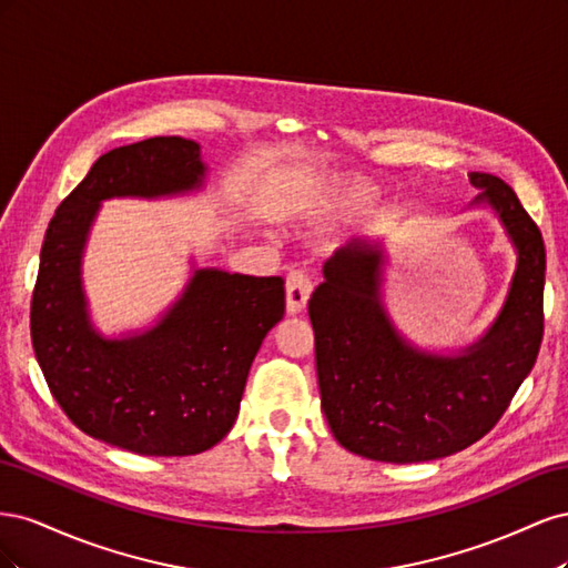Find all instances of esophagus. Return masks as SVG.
<instances>
[{
	"label": "esophagus",
	"mask_w": 568,
	"mask_h": 568,
	"mask_svg": "<svg viewBox=\"0 0 568 568\" xmlns=\"http://www.w3.org/2000/svg\"><path fill=\"white\" fill-rule=\"evenodd\" d=\"M313 294L311 274L305 270H291L286 274V313L296 315L307 305V298Z\"/></svg>",
	"instance_id": "34e87169"
}]
</instances>
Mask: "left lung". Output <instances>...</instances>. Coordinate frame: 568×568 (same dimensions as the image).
Wrapping results in <instances>:
<instances>
[{
	"label": "left lung",
	"mask_w": 568,
	"mask_h": 568,
	"mask_svg": "<svg viewBox=\"0 0 568 568\" xmlns=\"http://www.w3.org/2000/svg\"><path fill=\"white\" fill-rule=\"evenodd\" d=\"M486 211L517 253L507 296L486 332L467 346L428 348L388 313L379 242L351 239L322 265L307 303L324 419L359 457L412 464L455 455L505 415L536 365L542 341L545 246L536 222L500 178L469 173Z\"/></svg>",
	"instance_id": "8db88e82"
}]
</instances>
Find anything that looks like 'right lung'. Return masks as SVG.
Masks as SVG:
<instances>
[{"instance_id": "obj_1", "label": "right lung", "mask_w": 568, "mask_h": 568, "mask_svg": "<svg viewBox=\"0 0 568 568\" xmlns=\"http://www.w3.org/2000/svg\"><path fill=\"white\" fill-rule=\"evenodd\" d=\"M209 182L201 146L182 136L101 156L51 217L32 294L40 369L80 432L128 453L184 457L230 434L263 338L284 317L282 277L189 261L180 296L146 326L104 334L92 320L82 261L101 203L178 199Z\"/></svg>"}]
</instances>
